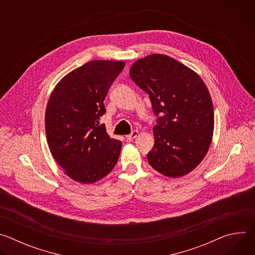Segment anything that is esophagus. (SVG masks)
Here are the masks:
<instances>
[{"instance_id": "esophagus-1", "label": "esophagus", "mask_w": 255, "mask_h": 255, "mask_svg": "<svg viewBox=\"0 0 255 255\" xmlns=\"http://www.w3.org/2000/svg\"><path fill=\"white\" fill-rule=\"evenodd\" d=\"M138 131L137 130H134V131H132V133L131 134H129V135H126V139L127 140H132V139H134V138H136L137 136H138Z\"/></svg>"}]
</instances>
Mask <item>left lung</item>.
<instances>
[{"label": "left lung", "instance_id": "left-lung-1", "mask_svg": "<svg viewBox=\"0 0 255 255\" xmlns=\"http://www.w3.org/2000/svg\"><path fill=\"white\" fill-rule=\"evenodd\" d=\"M131 80L149 95L158 116L149 164L168 177L194 170L213 138L214 108L207 86L197 72L164 54H150L130 67Z\"/></svg>", "mask_w": 255, "mask_h": 255}]
</instances>
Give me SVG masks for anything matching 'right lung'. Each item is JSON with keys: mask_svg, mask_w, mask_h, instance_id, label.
I'll use <instances>...</instances> for the list:
<instances>
[{"mask_svg": "<svg viewBox=\"0 0 255 255\" xmlns=\"http://www.w3.org/2000/svg\"><path fill=\"white\" fill-rule=\"evenodd\" d=\"M124 66L118 60L89 61L64 76L49 97L48 146L63 172L78 183H97L118 161L122 142L109 136L100 118L107 93Z\"/></svg>", "mask_w": 255, "mask_h": 255, "instance_id": "obj_1", "label": "right lung"}]
</instances>
